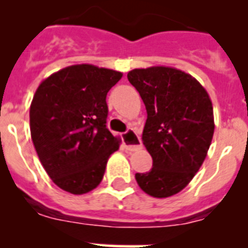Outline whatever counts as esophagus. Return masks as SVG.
Returning a JSON list of instances; mask_svg holds the SVG:
<instances>
[{
    "label": "esophagus",
    "mask_w": 248,
    "mask_h": 248,
    "mask_svg": "<svg viewBox=\"0 0 248 248\" xmlns=\"http://www.w3.org/2000/svg\"><path fill=\"white\" fill-rule=\"evenodd\" d=\"M123 139V145L128 151H135L141 149V140H140L139 135L133 130H128L124 133L122 137Z\"/></svg>",
    "instance_id": "esophagus-1"
}]
</instances>
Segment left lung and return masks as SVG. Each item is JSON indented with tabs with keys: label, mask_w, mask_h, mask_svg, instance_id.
Here are the masks:
<instances>
[{
	"label": "left lung",
	"mask_w": 248,
	"mask_h": 248,
	"mask_svg": "<svg viewBox=\"0 0 248 248\" xmlns=\"http://www.w3.org/2000/svg\"><path fill=\"white\" fill-rule=\"evenodd\" d=\"M128 79L145 104L143 144L153 168L135 174L140 189L153 198L180 192L199 171L214 135L209 94L194 77L170 67L133 69Z\"/></svg>",
	"instance_id": "1"
}]
</instances>
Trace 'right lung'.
<instances>
[{"instance_id":"right-lung-1","label":"right lung","mask_w":248,"mask_h":248,"mask_svg":"<svg viewBox=\"0 0 248 248\" xmlns=\"http://www.w3.org/2000/svg\"><path fill=\"white\" fill-rule=\"evenodd\" d=\"M120 72L92 64L63 68L37 88L30 109L31 137L43 168L74 195L95 189L120 139L107 128V94Z\"/></svg>"}]
</instances>
